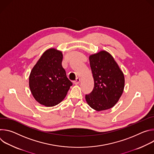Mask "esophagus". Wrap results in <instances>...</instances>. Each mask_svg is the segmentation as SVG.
<instances>
[{"label":"esophagus","mask_w":154,"mask_h":154,"mask_svg":"<svg viewBox=\"0 0 154 154\" xmlns=\"http://www.w3.org/2000/svg\"><path fill=\"white\" fill-rule=\"evenodd\" d=\"M80 82V78H77L76 80L74 81V84H75V85L79 84Z\"/></svg>","instance_id":"obj_1"}]
</instances>
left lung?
Masks as SVG:
<instances>
[{
    "label": "left lung",
    "mask_w": 154,
    "mask_h": 154,
    "mask_svg": "<svg viewBox=\"0 0 154 154\" xmlns=\"http://www.w3.org/2000/svg\"><path fill=\"white\" fill-rule=\"evenodd\" d=\"M89 60L94 86L85 96L86 101L97 112L112 108L123 93L124 74L112 55L105 51L90 55Z\"/></svg>",
    "instance_id": "1"
}]
</instances>
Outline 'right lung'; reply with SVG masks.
I'll use <instances>...</instances> for the list:
<instances>
[{
  "label": "right lung",
  "instance_id": "1",
  "mask_svg": "<svg viewBox=\"0 0 154 154\" xmlns=\"http://www.w3.org/2000/svg\"><path fill=\"white\" fill-rule=\"evenodd\" d=\"M63 54L51 48L42 54L31 71L29 87L35 99L46 106H54L66 96L72 83L62 66Z\"/></svg>",
  "mask_w": 154,
  "mask_h": 154
}]
</instances>
